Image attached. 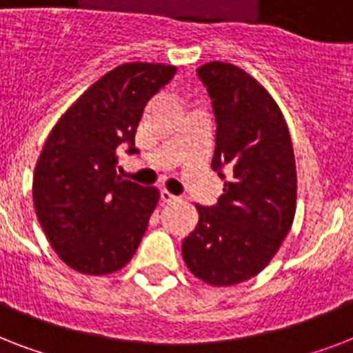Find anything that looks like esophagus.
<instances>
[{
    "instance_id": "esophagus-1",
    "label": "esophagus",
    "mask_w": 353,
    "mask_h": 353,
    "mask_svg": "<svg viewBox=\"0 0 353 353\" xmlns=\"http://www.w3.org/2000/svg\"><path fill=\"white\" fill-rule=\"evenodd\" d=\"M161 199H163L165 203H176V201H181L179 196H174V194H170L168 190H161Z\"/></svg>"
}]
</instances>
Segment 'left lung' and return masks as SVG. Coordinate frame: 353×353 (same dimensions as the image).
Returning <instances> with one entry per match:
<instances>
[{"instance_id": "obj_1", "label": "left lung", "mask_w": 353, "mask_h": 353, "mask_svg": "<svg viewBox=\"0 0 353 353\" xmlns=\"http://www.w3.org/2000/svg\"><path fill=\"white\" fill-rule=\"evenodd\" d=\"M216 119L212 170L223 179L216 205L183 240V260L198 279L232 285L258 274L295 218L296 170L284 115L273 97L232 63L198 69Z\"/></svg>"}]
</instances>
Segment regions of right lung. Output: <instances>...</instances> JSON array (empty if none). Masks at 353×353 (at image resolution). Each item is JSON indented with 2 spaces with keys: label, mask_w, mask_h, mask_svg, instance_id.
Instances as JSON below:
<instances>
[{
  "label": "right lung",
  "mask_w": 353,
  "mask_h": 353,
  "mask_svg": "<svg viewBox=\"0 0 353 353\" xmlns=\"http://www.w3.org/2000/svg\"><path fill=\"white\" fill-rule=\"evenodd\" d=\"M174 65L132 62L97 80L52 128L32 179L41 229L57 254L84 274L124 268L137 251L159 192L122 179L119 154H139L135 132Z\"/></svg>",
  "instance_id": "1"
}]
</instances>
